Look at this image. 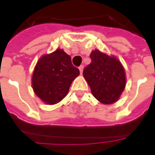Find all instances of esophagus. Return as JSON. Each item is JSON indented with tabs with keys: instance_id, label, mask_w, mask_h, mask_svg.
<instances>
[{
	"instance_id": "1",
	"label": "esophagus",
	"mask_w": 155,
	"mask_h": 155,
	"mask_svg": "<svg viewBox=\"0 0 155 155\" xmlns=\"http://www.w3.org/2000/svg\"><path fill=\"white\" fill-rule=\"evenodd\" d=\"M79 69H80V73H81V74H82V72H83V70H84V65H81V66H80V67H79Z\"/></svg>"
}]
</instances>
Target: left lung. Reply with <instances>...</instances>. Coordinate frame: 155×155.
Segmentation results:
<instances>
[{
  "instance_id": "obj_1",
  "label": "left lung",
  "mask_w": 155,
  "mask_h": 155,
  "mask_svg": "<svg viewBox=\"0 0 155 155\" xmlns=\"http://www.w3.org/2000/svg\"><path fill=\"white\" fill-rule=\"evenodd\" d=\"M90 58L92 62L84 69L83 75L92 94L103 104L114 103L125 89V69L117 58L98 50L92 51Z\"/></svg>"
}]
</instances>
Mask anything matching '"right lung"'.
<instances>
[{
  "label": "right lung",
  "mask_w": 155,
  "mask_h": 155,
  "mask_svg": "<svg viewBox=\"0 0 155 155\" xmlns=\"http://www.w3.org/2000/svg\"><path fill=\"white\" fill-rule=\"evenodd\" d=\"M79 75L80 71L72 65L71 56L57 49L38 59L33 73V89L42 101L54 104L67 96Z\"/></svg>",
  "instance_id": "1"
}]
</instances>
